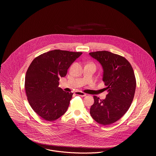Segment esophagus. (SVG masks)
<instances>
[{
  "mask_svg": "<svg viewBox=\"0 0 156 156\" xmlns=\"http://www.w3.org/2000/svg\"><path fill=\"white\" fill-rule=\"evenodd\" d=\"M74 94L75 95H79V96H81V97H85V96H86V94H85L84 92H80V91L75 92Z\"/></svg>",
  "mask_w": 156,
  "mask_h": 156,
  "instance_id": "34e87169",
  "label": "esophagus"
}]
</instances>
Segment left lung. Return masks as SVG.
I'll return each instance as SVG.
<instances>
[{
    "label": "left lung",
    "mask_w": 156,
    "mask_h": 156,
    "mask_svg": "<svg viewBox=\"0 0 156 156\" xmlns=\"http://www.w3.org/2000/svg\"><path fill=\"white\" fill-rule=\"evenodd\" d=\"M104 69L103 81L108 94L105 99L94 96V104L90 109L92 118L98 123L109 125L120 119L133 100L136 81L133 68L127 59L107 51L91 52Z\"/></svg>",
    "instance_id": "8db88e82"
}]
</instances>
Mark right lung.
I'll return each mask as SVG.
<instances>
[{
    "label": "right lung",
    "instance_id": "right-lung-1",
    "mask_svg": "<svg viewBox=\"0 0 156 156\" xmlns=\"http://www.w3.org/2000/svg\"><path fill=\"white\" fill-rule=\"evenodd\" d=\"M82 54L54 50L38 55L30 64L25 76L26 96L33 111L45 120H55L67 111L73 93L58 87L59 78L67 75Z\"/></svg>",
    "mask_w": 156,
    "mask_h": 156
}]
</instances>
